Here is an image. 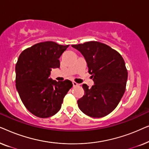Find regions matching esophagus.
Returning <instances> with one entry per match:
<instances>
[{
    "label": "esophagus",
    "instance_id": "1",
    "mask_svg": "<svg viewBox=\"0 0 149 149\" xmlns=\"http://www.w3.org/2000/svg\"><path fill=\"white\" fill-rule=\"evenodd\" d=\"M72 85H73V87H76V86H79V85H80L79 84H78V83L74 82V81H73L72 82Z\"/></svg>",
    "mask_w": 149,
    "mask_h": 149
}]
</instances>
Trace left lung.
<instances>
[{
  "label": "left lung",
  "mask_w": 149,
  "mask_h": 149,
  "mask_svg": "<svg viewBox=\"0 0 149 149\" xmlns=\"http://www.w3.org/2000/svg\"><path fill=\"white\" fill-rule=\"evenodd\" d=\"M86 60L88 72L94 85H82L84 95L77 101L85 115L103 117L114 111L125 93L127 70L121 54L107 45L98 41L72 45Z\"/></svg>",
  "instance_id": "obj_1"
}]
</instances>
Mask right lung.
<instances>
[{"instance_id":"obj_1","label":"right lung","mask_w":149,"mask_h":149,"mask_svg":"<svg viewBox=\"0 0 149 149\" xmlns=\"http://www.w3.org/2000/svg\"><path fill=\"white\" fill-rule=\"evenodd\" d=\"M69 47L54 41L36 43L24 50L15 66V85L25 107L40 118L54 115L72 83L49 78L52 68H60L59 58Z\"/></svg>"}]
</instances>
